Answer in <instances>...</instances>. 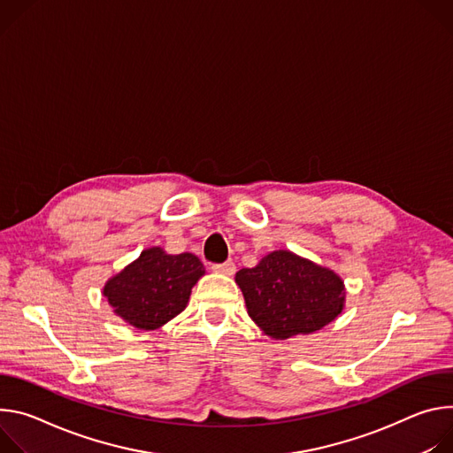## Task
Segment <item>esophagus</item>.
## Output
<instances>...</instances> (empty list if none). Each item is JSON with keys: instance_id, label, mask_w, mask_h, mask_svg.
<instances>
[{"instance_id": "1", "label": "esophagus", "mask_w": 453, "mask_h": 453, "mask_svg": "<svg viewBox=\"0 0 453 453\" xmlns=\"http://www.w3.org/2000/svg\"><path fill=\"white\" fill-rule=\"evenodd\" d=\"M212 270L216 273H223V275H234L235 272V265L232 261H226V263H221V265H212Z\"/></svg>"}]
</instances>
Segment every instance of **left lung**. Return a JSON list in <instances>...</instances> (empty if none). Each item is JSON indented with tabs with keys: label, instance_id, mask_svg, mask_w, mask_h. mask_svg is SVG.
Segmentation results:
<instances>
[{
	"label": "left lung",
	"instance_id": "left-lung-1",
	"mask_svg": "<svg viewBox=\"0 0 453 453\" xmlns=\"http://www.w3.org/2000/svg\"><path fill=\"white\" fill-rule=\"evenodd\" d=\"M235 282L250 319L273 340L315 333L345 304L340 275L289 250H275L256 268L239 270Z\"/></svg>",
	"mask_w": 453,
	"mask_h": 453
}]
</instances>
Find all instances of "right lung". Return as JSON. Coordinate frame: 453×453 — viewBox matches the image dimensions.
I'll return each mask as SVG.
<instances>
[{
    "instance_id": "add662e5",
    "label": "right lung",
    "mask_w": 453,
    "mask_h": 453,
    "mask_svg": "<svg viewBox=\"0 0 453 453\" xmlns=\"http://www.w3.org/2000/svg\"><path fill=\"white\" fill-rule=\"evenodd\" d=\"M203 275L205 268L194 254L171 256L153 246L111 277L103 295L127 324L153 331L187 308L194 284Z\"/></svg>"
}]
</instances>
